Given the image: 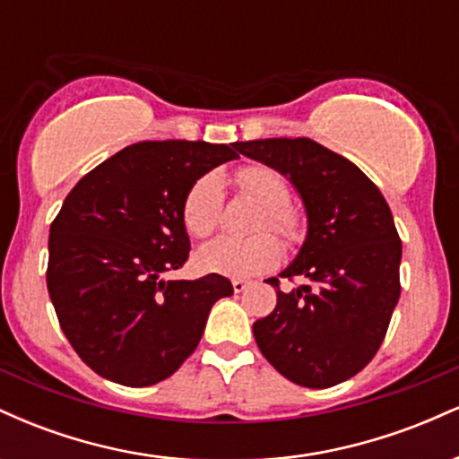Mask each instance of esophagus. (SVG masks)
Segmentation results:
<instances>
[{
    "instance_id": "1",
    "label": "esophagus",
    "mask_w": 459,
    "mask_h": 459,
    "mask_svg": "<svg viewBox=\"0 0 459 459\" xmlns=\"http://www.w3.org/2000/svg\"><path fill=\"white\" fill-rule=\"evenodd\" d=\"M250 284H252V281H247V278H235V281H233V291L235 293L246 291V289L250 287Z\"/></svg>"
}]
</instances>
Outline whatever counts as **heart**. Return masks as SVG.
<instances>
[{"instance_id": "1", "label": "heart", "mask_w": 459, "mask_h": 459, "mask_svg": "<svg viewBox=\"0 0 459 459\" xmlns=\"http://www.w3.org/2000/svg\"><path fill=\"white\" fill-rule=\"evenodd\" d=\"M237 186L263 204V213L256 229L270 226L284 241L293 244L299 237L298 215L287 207L289 186L281 172L267 166H252L237 172ZM222 178L215 172L200 177L189 187L183 203V222L189 235L207 237L220 226L222 218ZM281 259V244L270 233H256L250 237L222 235L209 241L198 250L196 261L204 272L222 273V276L247 278L267 272Z\"/></svg>"}]
</instances>
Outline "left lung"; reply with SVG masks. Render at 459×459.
<instances>
[{"label":"left lung","instance_id":"8db88e82","mask_svg":"<svg viewBox=\"0 0 459 459\" xmlns=\"http://www.w3.org/2000/svg\"><path fill=\"white\" fill-rule=\"evenodd\" d=\"M291 183L307 237L282 278L307 282L255 321L256 345L287 380L328 388L356 376L380 350L399 302L402 241L382 192L356 163L308 138L235 142Z\"/></svg>","mask_w":459,"mask_h":459}]
</instances>
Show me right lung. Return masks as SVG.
<instances>
[{
    "label": "right lung",
    "mask_w": 459,
    "mask_h": 459,
    "mask_svg": "<svg viewBox=\"0 0 459 459\" xmlns=\"http://www.w3.org/2000/svg\"><path fill=\"white\" fill-rule=\"evenodd\" d=\"M235 144L138 142L71 189L49 229L47 289L68 343L92 371L152 386L196 350L209 310L233 296L220 273L166 281L187 261L183 203Z\"/></svg>",
    "instance_id": "add662e5"
}]
</instances>
